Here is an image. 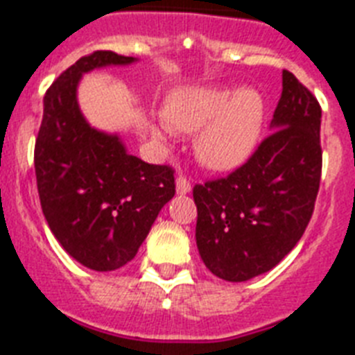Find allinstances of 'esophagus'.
<instances>
[{"mask_svg": "<svg viewBox=\"0 0 355 355\" xmlns=\"http://www.w3.org/2000/svg\"><path fill=\"white\" fill-rule=\"evenodd\" d=\"M190 190H192L190 181L187 180V178H183V175H180V178L175 180V192H178L180 196H184V194H189Z\"/></svg>", "mask_w": 355, "mask_h": 355, "instance_id": "34e87169", "label": "esophagus"}]
</instances>
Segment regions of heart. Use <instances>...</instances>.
I'll return each mask as SVG.
<instances>
[{
	"label": "heart",
	"mask_w": 355,
	"mask_h": 355,
	"mask_svg": "<svg viewBox=\"0 0 355 355\" xmlns=\"http://www.w3.org/2000/svg\"><path fill=\"white\" fill-rule=\"evenodd\" d=\"M165 118L152 125V134H196L198 161L214 172L236 171L254 154L266 118L263 94L252 87L221 89L209 85L172 90L163 108Z\"/></svg>",
	"instance_id": "1"
}]
</instances>
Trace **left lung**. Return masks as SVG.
I'll use <instances>...</instances> for the list:
<instances>
[{
	"mask_svg": "<svg viewBox=\"0 0 355 355\" xmlns=\"http://www.w3.org/2000/svg\"><path fill=\"white\" fill-rule=\"evenodd\" d=\"M321 107L292 72L270 136L221 180L194 187L196 243L214 276L241 283L272 270L309 225L321 180Z\"/></svg>",
	"mask_w": 355,
	"mask_h": 355,
	"instance_id": "left-lung-1",
	"label": "left lung"
}]
</instances>
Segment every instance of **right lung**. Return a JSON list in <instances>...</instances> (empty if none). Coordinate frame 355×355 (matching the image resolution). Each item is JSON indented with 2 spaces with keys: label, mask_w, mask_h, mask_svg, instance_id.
Returning a JSON list of instances; mask_svg holds the SVG:
<instances>
[{
  "label": "right lung",
  "mask_w": 355,
  "mask_h": 355,
  "mask_svg": "<svg viewBox=\"0 0 355 355\" xmlns=\"http://www.w3.org/2000/svg\"><path fill=\"white\" fill-rule=\"evenodd\" d=\"M136 58L98 51L67 69L43 99L34 148L41 209L70 257L96 272L134 259L159 210L175 194L174 171L128 154L119 134L94 128L78 103L83 74Z\"/></svg>",
  "instance_id": "add662e5"
}]
</instances>
